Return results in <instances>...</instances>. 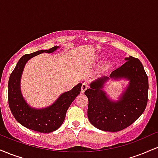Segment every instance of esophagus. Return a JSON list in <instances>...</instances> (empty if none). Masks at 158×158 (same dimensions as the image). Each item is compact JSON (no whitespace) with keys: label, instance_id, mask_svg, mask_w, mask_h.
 Returning a JSON list of instances; mask_svg holds the SVG:
<instances>
[{"label":"esophagus","instance_id":"esophagus-1","mask_svg":"<svg viewBox=\"0 0 158 158\" xmlns=\"http://www.w3.org/2000/svg\"><path fill=\"white\" fill-rule=\"evenodd\" d=\"M88 88V85L87 82H83L82 85H81V93H84L85 91V90H87V88Z\"/></svg>","mask_w":158,"mask_h":158}]
</instances>
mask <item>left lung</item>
<instances>
[{
    "label": "left lung",
    "instance_id": "1",
    "mask_svg": "<svg viewBox=\"0 0 158 158\" xmlns=\"http://www.w3.org/2000/svg\"><path fill=\"white\" fill-rule=\"evenodd\" d=\"M110 73V77L126 78L130 83L120 99L111 102L102 91L109 77H102L90 84L85 91L88 98V119L96 128L117 132L131 126L143 113L148 102V80L142 63L132 56Z\"/></svg>",
    "mask_w": 158,
    "mask_h": 158
}]
</instances>
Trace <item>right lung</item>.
I'll return each mask as SVG.
<instances>
[{
	"label": "right lung",
	"instance_id": "add662e5",
	"mask_svg": "<svg viewBox=\"0 0 158 158\" xmlns=\"http://www.w3.org/2000/svg\"><path fill=\"white\" fill-rule=\"evenodd\" d=\"M58 48L54 46L48 50H39L23 55L19 59L9 79L8 102L12 115L23 126L41 133L54 131L62 125L67 110L81 90V84L79 83L70 91L61 94L52 106L44 109L30 108L23 99L20 90V80L27 61L42 52H52Z\"/></svg>",
	"mask_w": 158,
	"mask_h": 158
}]
</instances>
